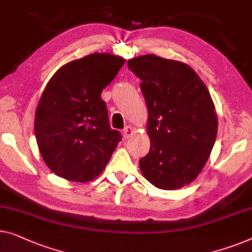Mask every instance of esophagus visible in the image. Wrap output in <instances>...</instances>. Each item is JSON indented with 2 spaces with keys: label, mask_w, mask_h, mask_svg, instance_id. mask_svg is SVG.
<instances>
[{
  "label": "esophagus",
  "mask_w": 252,
  "mask_h": 252,
  "mask_svg": "<svg viewBox=\"0 0 252 252\" xmlns=\"http://www.w3.org/2000/svg\"><path fill=\"white\" fill-rule=\"evenodd\" d=\"M133 133H134V128L132 126H126L123 130V135L125 138H129L133 135Z\"/></svg>",
  "instance_id": "1"
}]
</instances>
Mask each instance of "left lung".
Returning a JSON list of instances; mask_svg holds the SVG:
<instances>
[{
	"label": "left lung",
	"instance_id": "obj_1",
	"mask_svg": "<svg viewBox=\"0 0 252 252\" xmlns=\"http://www.w3.org/2000/svg\"><path fill=\"white\" fill-rule=\"evenodd\" d=\"M127 64L141 79L149 114L151 147L138 162L142 174L158 189L183 188L202 170L216 141L218 122L209 91L180 61L147 54Z\"/></svg>",
	"mask_w": 252,
	"mask_h": 252
}]
</instances>
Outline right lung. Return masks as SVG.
<instances>
[{
  "label": "right lung",
  "mask_w": 252,
  "mask_h": 252,
  "mask_svg": "<svg viewBox=\"0 0 252 252\" xmlns=\"http://www.w3.org/2000/svg\"><path fill=\"white\" fill-rule=\"evenodd\" d=\"M125 59L93 53L61 67L47 83L35 115V136L49 168L68 181L102 173L122 135L109 124L101 92Z\"/></svg>",
  "instance_id": "add662e5"
}]
</instances>
